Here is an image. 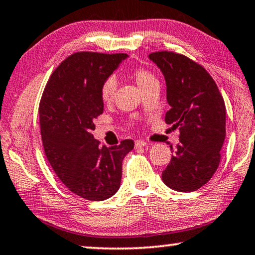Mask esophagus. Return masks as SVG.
Returning a JSON list of instances; mask_svg holds the SVG:
<instances>
[{"mask_svg": "<svg viewBox=\"0 0 255 255\" xmlns=\"http://www.w3.org/2000/svg\"><path fill=\"white\" fill-rule=\"evenodd\" d=\"M147 146V142L143 140H135V148H141V147Z\"/></svg>", "mask_w": 255, "mask_h": 255, "instance_id": "34e87169", "label": "esophagus"}]
</instances>
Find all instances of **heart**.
Instances as JSON below:
<instances>
[{"label":"heart","instance_id":"obj_1","mask_svg":"<svg viewBox=\"0 0 255 255\" xmlns=\"http://www.w3.org/2000/svg\"><path fill=\"white\" fill-rule=\"evenodd\" d=\"M131 75L135 80V83L138 84V86L141 88L142 92L146 90L147 87H149L150 85L157 83L156 77H155L149 70L145 68H135L131 71ZM117 90V83L116 79L114 77H109L105 82L102 83L100 88V95L103 102L109 103L114 100L115 98V93Z\"/></svg>","mask_w":255,"mask_h":255}]
</instances>
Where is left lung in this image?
<instances>
[{
    "label": "left lung",
    "mask_w": 255,
    "mask_h": 255,
    "mask_svg": "<svg viewBox=\"0 0 255 255\" xmlns=\"http://www.w3.org/2000/svg\"><path fill=\"white\" fill-rule=\"evenodd\" d=\"M148 57L163 73L167 85L170 109L165 123L179 128V143L162 180L175 191H195L219 168L226 138L224 100L212 76L189 57L167 50Z\"/></svg>",
    "instance_id": "obj_1"
}]
</instances>
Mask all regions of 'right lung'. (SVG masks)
Here are the masks:
<instances>
[{"instance_id": "obj_1", "label": "right lung", "mask_w": 255, "mask_h": 255, "mask_svg": "<svg viewBox=\"0 0 255 255\" xmlns=\"http://www.w3.org/2000/svg\"><path fill=\"white\" fill-rule=\"evenodd\" d=\"M128 54L80 51L51 73L40 100V130L47 160L62 183L86 200H106L119 191L122 162L133 140L100 147L92 131L103 113L102 83Z\"/></svg>"}]
</instances>
